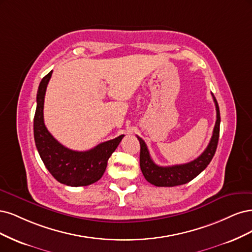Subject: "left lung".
<instances>
[{
    "label": "left lung",
    "instance_id": "left-lung-1",
    "mask_svg": "<svg viewBox=\"0 0 252 252\" xmlns=\"http://www.w3.org/2000/svg\"><path fill=\"white\" fill-rule=\"evenodd\" d=\"M213 98L216 104L217 111V120L214 127V132L212 139H210L206 150L201 155L189 163L178 164L173 166H159L154 162L150 156L147 144L138 137V140L140 142V168L145 179L151 184L155 186H177L185 184L191 181L193 178H196L201 172L204 170L209 162L212 161L215 156V153L218 147L219 135H220V110L217 99L213 94Z\"/></svg>",
    "mask_w": 252,
    "mask_h": 252
}]
</instances>
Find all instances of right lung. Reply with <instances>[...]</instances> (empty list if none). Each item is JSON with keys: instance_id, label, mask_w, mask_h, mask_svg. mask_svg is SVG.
Here are the masks:
<instances>
[{"instance_id": "add662e5", "label": "right lung", "mask_w": 252, "mask_h": 252, "mask_svg": "<svg viewBox=\"0 0 252 252\" xmlns=\"http://www.w3.org/2000/svg\"><path fill=\"white\" fill-rule=\"evenodd\" d=\"M52 71L42 79L36 95V110L33 121L34 140L45 166L59 182L68 186H87L102 177L108 160L125 135L102 142L85 151H72L61 144L44 124V100Z\"/></svg>"}]
</instances>
